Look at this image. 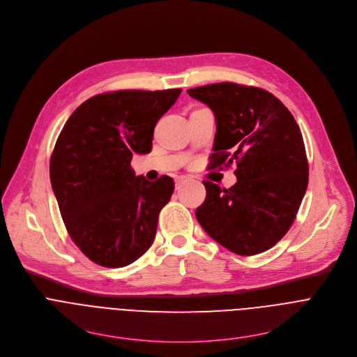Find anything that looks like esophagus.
Returning <instances> with one entry per match:
<instances>
[{"mask_svg":"<svg viewBox=\"0 0 357 357\" xmlns=\"http://www.w3.org/2000/svg\"><path fill=\"white\" fill-rule=\"evenodd\" d=\"M186 181H188V179H186V176H178V178L175 179V182H176V185H175V186H176V189H179V188H181Z\"/></svg>","mask_w":357,"mask_h":357,"instance_id":"obj_1","label":"esophagus"}]
</instances>
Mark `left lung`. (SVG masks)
<instances>
[{
	"instance_id": "1",
	"label": "left lung",
	"mask_w": 357,
	"mask_h": 357,
	"mask_svg": "<svg viewBox=\"0 0 357 357\" xmlns=\"http://www.w3.org/2000/svg\"><path fill=\"white\" fill-rule=\"evenodd\" d=\"M215 116L208 169L235 165L228 189L203 181L196 218L228 251L251 257L275 247L291 227L308 185L303 136L290 110L271 92L235 82L188 89Z\"/></svg>"
}]
</instances>
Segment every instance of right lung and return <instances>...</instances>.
Returning <instances> with one entry per match:
<instances>
[{
    "mask_svg": "<svg viewBox=\"0 0 357 357\" xmlns=\"http://www.w3.org/2000/svg\"><path fill=\"white\" fill-rule=\"evenodd\" d=\"M182 89L95 95L66 122L50 157V181L74 244L96 265L123 268L151 247L171 176H136L133 154L153 147L154 128Z\"/></svg>",
    "mask_w": 357,
    "mask_h": 357,
    "instance_id": "add662e5",
    "label": "right lung"
}]
</instances>
